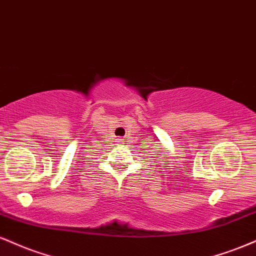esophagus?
I'll return each mask as SVG.
<instances>
[{"label": "esophagus", "mask_w": 256, "mask_h": 256, "mask_svg": "<svg viewBox=\"0 0 256 256\" xmlns=\"http://www.w3.org/2000/svg\"><path fill=\"white\" fill-rule=\"evenodd\" d=\"M118 142H119V143H124V140H122V138H120Z\"/></svg>", "instance_id": "obj_1"}]
</instances>
